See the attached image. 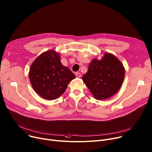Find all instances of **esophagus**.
Returning <instances> with one entry per match:
<instances>
[{"label":"esophagus","mask_w":152,"mask_h":152,"mask_svg":"<svg viewBox=\"0 0 152 152\" xmlns=\"http://www.w3.org/2000/svg\"><path fill=\"white\" fill-rule=\"evenodd\" d=\"M76 76L77 77H81V74H80V73H76Z\"/></svg>","instance_id":"esophagus-1"}]
</instances>
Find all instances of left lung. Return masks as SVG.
Here are the masks:
<instances>
[{
  "label": "left lung",
  "mask_w": 152,
  "mask_h": 152,
  "mask_svg": "<svg viewBox=\"0 0 152 152\" xmlns=\"http://www.w3.org/2000/svg\"><path fill=\"white\" fill-rule=\"evenodd\" d=\"M125 68L114 55L105 53L102 60L94 59L83 80L96 99H106L115 94L122 86Z\"/></svg>",
  "instance_id": "8db88e82"
}]
</instances>
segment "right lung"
<instances>
[{"label":"right lung","instance_id":"add662e5","mask_svg":"<svg viewBox=\"0 0 152 152\" xmlns=\"http://www.w3.org/2000/svg\"><path fill=\"white\" fill-rule=\"evenodd\" d=\"M75 77L72 71L60 62L59 54L53 50L38 57L29 71L32 87L37 94L48 100L61 96Z\"/></svg>","mask_w":152,"mask_h":152}]
</instances>
